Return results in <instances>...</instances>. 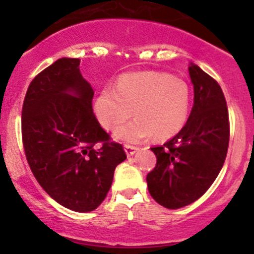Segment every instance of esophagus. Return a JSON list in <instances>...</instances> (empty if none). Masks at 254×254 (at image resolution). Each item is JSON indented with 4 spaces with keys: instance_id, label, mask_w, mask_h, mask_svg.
Returning a JSON list of instances; mask_svg holds the SVG:
<instances>
[{
    "instance_id": "obj_1",
    "label": "esophagus",
    "mask_w": 254,
    "mask_h": 254,
    "mask_svg": "<svg viewBox=\"0 0 254 254\" xmlns=\"http://www.w3.org/2000/svg\"><path fill=\"white\" fill-rule=\"evenodd\" d=\"M124 150H125V152H127V156H132V155H135V152H136V151L139 150V148H137L136 146L125 145L124 146Z\"/></svg>"
}]
</instances>
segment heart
Wrapping results in <instances>:
<instances>
[{"mask_svg": "<svg viewBox=\"0 0 254 254\" xmlns=\"http://www.w3.org/2000/svg\"><path fill=\"white\" fill-rule=\"evenodd\" d=\"M191 92L183 79L165 72L122 75L114 91L106 88L94 101V114L108 131H117L131 116L135 119L117 132V139L135 143L152 135L166 140L178 134L188 120Z\"/></svg>", "mask_w": 254, "mask_h": 254, "instance_id": "1", "label": "heart"}]
</instances>
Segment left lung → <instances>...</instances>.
Wrapping results in <instances>:
<instances>
[{"mask_svg":"<svg viewBox=\"0 0 254 254\" xmlns=\"http://www.w3.org/2000/svg\"><path fill=\"white\" fill-rule=\"evenodd\" d=\"M194 106L175 137L152 147L157 162L146 177L148 191L160 205L179 209L198 200L219 176L227 155L230 122L220 84L191 64Z\"/></svg>","mask_w":254,"mask_h":254,"instance_id":"obj_1","label":"left lung"}]
</instances>
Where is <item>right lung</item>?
<instances>
[{
  "label": "right lung",
  "instance_id": "add662e5",
  "mask_svg": "<svg viewBox=\"0 0 254 254\" xmlns=\"http://www.w3.org/2000/svg\"><path fill=\"white\" fill-rule=\"evenodd\" d=\"M93 94L79 59L63 58L33 78L22 108V141L33 175L54 200L78 212L101 205L115 167L127 158L97 120Z\"/></svg>",
  "mask_w": 254,
  "mask_h": 254
}]
</instances>
